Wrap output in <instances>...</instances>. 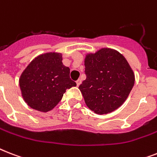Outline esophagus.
<instances>
[{"instance_id":"34e87169","label":"esophagus","mask_w":157,"mask_h":157,"mask_svg":"<svg viewBox=\"0 0 157 157\" xmlns=\"http://www.w3.org/2000/svg\"><path fill=\"white\" fill-rule=\"evenodd\" d=\"M76 86H80V85H81V79H78V80H77V81H76Z\"/></svg>"}]
</instances>
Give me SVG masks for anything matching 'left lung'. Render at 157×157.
<instances>
[{
  "instance_id": "1",
  "label": "left lung",
  "mask_w": 157,
  "mask_h": 157,
  "mask_svg": "<svg viewBox=\"0 0 157 157\" xmlns=\"http://www.w3.org/2000/svg\"><path fill=\"white\" fill-rule=\"evenodd\" d=\"M86 79L79 86L86 106L97 114L112 112L126 100L135 76L126 59L117 50L102 48L86 54Z\"/></svg>"
}]
</instances>
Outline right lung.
<instances>
[{
  "mask_svg": "<svg viewBox=\"0 0 157 157\" xmlns=\"http://www.w3.org/2000/svg\"><path fill=\"white\" fill-rule=\"evenodd\" d=\"M62 61L61 53H45L36 57L22 72V97L33 109L49 112L59 103L67 89L76 86L70 78V69Z\"/></svg>",
  "mask_w": 157,
  "mask_h": 157,
  "instance_id": "right-lung-1",
  "label": "right lung"
}]
</instances>
